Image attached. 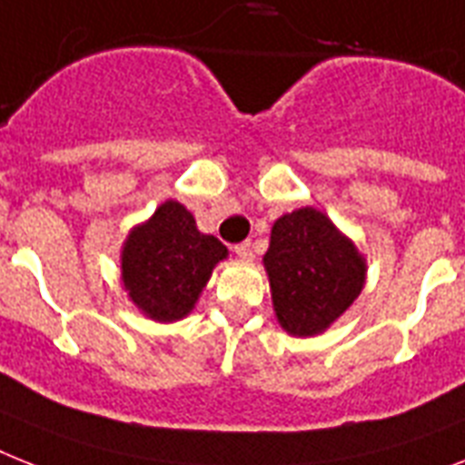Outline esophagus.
I'll use <instances>...</instances> for the list:
<instances>
[{
	"label": "esophagus",
	"mask_w": 465,
	"mask_h": 465,
	"mask_svg": "<svg viewBox=\"0 0 465 465\" xmlns=\"http://www.w3.org/2000/svg\"><path fill=\"white\" fill-rule=\"evenodd\" d=\"M235 254L240 256L242 261H252L254 259V244L249 240L240 242V244H235Z\"/></svg>",
	"instance_id": "obj_1"
}]
</instances>
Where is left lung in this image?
<instances>
[{
	"mask_svg": "<svg viewBox=\"0 0 465 465\" xmlns=\"http://www.w3.org/2000/svg\"><path fill=\"white\" fill-rule=\"evenodd\" d=\"M280 328L292 337L321 335L366 285V259L323 211L302 206L271 228L263 256Z\"/></svg>",
	"mask_w": 465,
	"mask_h": 465,
	"instance_id": "8db88e82",
	"label": "left lung"
}]
</instances>
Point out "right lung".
<instances>
[{"mask_svg":"<svg viewBox=\"0 0 465 465\" xmlns=\"http://www.w3.org/2000/svg\"><path fill=\"white\" fill-rule=\"evenodd\" d=\"M228 247L206 232L185 206L166 199L130 230L121 249V282L128 299L156 323L190 316Z\"/></svg>","mask_w":465,"mask_h":465,"instance_id":"add662e5","label":"right lung"}]
</instances>
